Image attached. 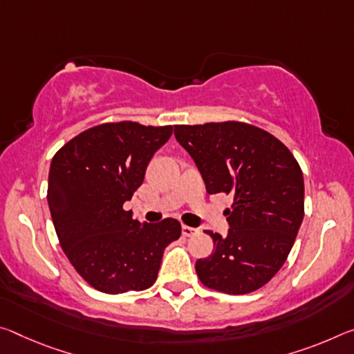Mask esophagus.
Segmentation results:
<instances>
[{
	"mask_svg": "<svg viewBox=\"0 0 354 354\" xmlns=\"http://www.w3.org/2000/svg\"><path fill=\"white\" fill-rule=\"evenodd\" d=\"M198 232H200L198 228H194V227H189V225H183V234L186 238L194 236V234H197Z\"/></svg>",
	"mask_w": 354,
	"mask_h": 354,
	"instance_id": "obj_1",
	"label": "esophagus"
}]
</instances>
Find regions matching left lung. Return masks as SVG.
Returning <instances> with one entry per match:
<instances>
[{
    "label": "left lung",
    "mask_w": 354,
    "mask_h": 354,
    "mask_svg": "<svg viewBox=\"0 0 354 354\" xmlns=\"http://www.w3.org/2000/svg\"><path fill=\"white\" fill-rule=\"evenodd\" d=\"M206 192L232 195L228 234L206 232L214 250L195 263L205 287L248 295L276 276L304 217V178L291 151L271 133L241 121L175 126Z\"/></svg>",
    "instance_id": "1"
}]
</instances>
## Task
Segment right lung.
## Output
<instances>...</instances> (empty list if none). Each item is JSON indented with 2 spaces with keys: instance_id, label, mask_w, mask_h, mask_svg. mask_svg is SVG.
Returning a JSON list of instances; mask_svg holds the SVG:
<instances>
[{
  "instance_id": "add662e5",
  "label": "right lung",
  "mask_w": 354,
  "mask_h": 354,
  "mask_svg": "<svg viewBox=\"0 0 354 354\" xmlns=\"http://www.w3.org/2000/svg\"><path fill=\"white\" fill-rule=\"evenodd\" d=\"M171 132L173 126L104 122L53 156L47 200L56 236L75 271L102 293L149 288L164 249L181 236L176 218L140 222L122 207Z\"/></svg>"
}]
</instances>
